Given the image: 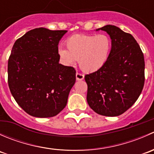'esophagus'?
I'll use <instances>...</instances> for the list:
<instances>
[{"mask_svg":"<svg viewBox=\"0 0 154 154\" xmlns=\"http://www.w3.org/2000/svg\"><path fill=\"white\" fill-rule=\"evenodd\" d=\"M76 79H77V80H83L84 79V75L83 74H81V73L77 72L76 73Z\"/></svg>","mask_w":154,"mask_h":154,"instance_id":"34e87169","label":"esophagus"}]
</instances>
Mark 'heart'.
<instances>
[{
    "label": "heart",
    "mask_w": 154,
    "mask_h": 154,
    "mask_svg": "<svg viewBox=\"0 0 154 154\" xmlns=\"http://www.w3.org/2000/svg\"><path fill=\"white\" fill-rule=\"evenodd\" d=\"M67 49L60 48L59 54L64 63L79 66L85 72H94L108 61L112 51V40L106 34H77L66 41Z\"/></svg>",
    "instance_id": "heart-1"
}]
</instances>
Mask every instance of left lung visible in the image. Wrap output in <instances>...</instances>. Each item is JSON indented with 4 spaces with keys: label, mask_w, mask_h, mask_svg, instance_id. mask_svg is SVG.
Instances as JSON below:
<instances>
[{
    "label": "left lung",
    "mask_w": 154,
    "mask_h": 154,
    "mask_svg": "<svg viewBox=\"0 0 154 154\" xmlns=\"http://www.w3.org/2000/svg\"><path fill=\"white\" fill-rule=\"evenodd\" d=\"M100 29L109 35L112 46L106 64L85 76L86 98L96 113L113 117L133 106L143 89L144 54L131 34L114 25Z\"/></svg>",
    "instance_id": "obj_1"
}]
</instances>
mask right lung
I'll list each match as a JSON object with an SVG mask.
<instances>
[{
	"label": "right lung",
	"mask_w": 154,
	"mask_h": 154,
	"mask_svg": "<svg viewBox=\"0 0 154 154\" xmlns=\"http://www.w3.org/2000/svg\"><path fill=\"white\" fill-rule=\"evenodd\" d=\"M66 32L31 29L12 47L8 60L9 88L17 103L34 117H54L67 104L76 71L59 63L58 44Z\"/></svg>",
	"instance_id": "add662e5"
}]
</instances>
